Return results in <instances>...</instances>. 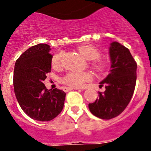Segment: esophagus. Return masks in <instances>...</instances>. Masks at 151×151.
I'll return each instance as SVG.
<instances>
[{
	"mask_svg": "<svg viewBox=\"0 0 151 151\" xmlns=\"http://www.w3.org/2000/svg\"><path fill=\"white\" fill-rule=\"evenodd\" d=\"M79 89V88H71V87H65L64 88V90L65 91H71V90H77Z\"/></svg>",
	"mask_w": 151,
	"mask_h": 151,
	"instance_id": "34e87169",
	"label": "esophagus"
}]
</instances>
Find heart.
Segmentation results:
<instances>
[{
	"label": "heart",
	"mask_w": 151,
	"mask_h": 151,
	"mask_svg": "<svg viewBox=\"0 0 151 151\" xmlns=\"http://www.w3.org/2000/svg\"><path fill=\"white\" fill-rule=\"evenodd\" d=\"M78 50L88 60H95L93 63V66L98 71H101L104 67V63L99 57L101 56L99 50L91 45L80 46ZM63 53L62 52L56 53L52 59L51 64L54 68H60L62 66ZM91 78V75L89 72L86 71H71L66 74L62 78L63 83L71 87H80L84 84V83L89 81Z\"/></svg>",
	"instance_id": "b5f03b06"
}]
</instances>
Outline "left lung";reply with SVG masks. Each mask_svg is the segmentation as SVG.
I'll return each instance as SVG.
<instances>
[{
    "instance_id": "8db88e82",
    "label": "left lung",
    "mask_w": 151,
    "mask_h": 151,
    "mask_svg": "<svg viewBox=\"0 0 151 151\" xmlns=\"http://www.w3.org/2000/svg\"><path fill=\"white\" fill-rule=\"evenodd\" d=\"M111 67L109 74L100 83L105 86V91L88 104L91 113L102 119L109 120L120 115L127 107L134 92L137 64L129 49L117 42L109 48Z\"/></svg>"
}]
</instances>
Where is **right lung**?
Wrapping results in <instances>:
<instances>
[{
    "label": "right lung",
    "mask_w": 151,
    "mask_h": 151,
    "mask_svg": "<svg viewBox=\"0 0 151 151\" xmlns=\"http://www.w3.org/2000/svg\"><path fill=\"white\" fill-rule=\"evenodd\" d=\"M47 44L28 48L16 60L14 91L21 108L29 118L48 122L62 112L66 94L57 88L47 89L43 81L51 70L53 56Z\"/></svg>",
    "instance_id": "1"
}]
</instances>
